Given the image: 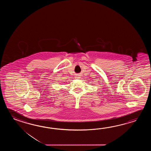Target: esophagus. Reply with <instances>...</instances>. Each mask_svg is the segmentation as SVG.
I'll return each instance as SVG.
<instances>
[{
	"label": "esophagus",
	"mask_w": 151,
	"mask_h": 151,
	"mask_svg": "<svg viewBox=\"0 0 151 151\" xmlns=\"http://www.w3.org/2000/svg\"><path fill=\"white\" fill-rule=\"evenodd\" d=\"M77 78H79V77H80V76H79V75H78V76H77Z\"/></svg>",
	"instance_id": "obj_1"
}]
</instances>
